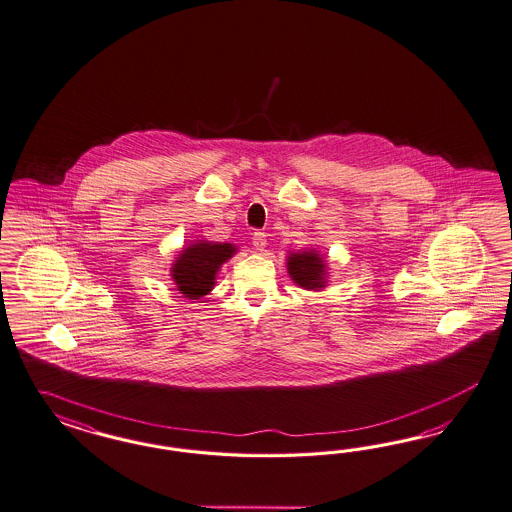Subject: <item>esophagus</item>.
Listing matches in <instances>:
<instances>
[{
	"mask_svg": "<svg viewBox=\"0 0 512 512\" xmlns=\"http://www.w3.org/2000/svg\"><path fill=\"white\" fill-rule=\"evenodd\" d=\"M251 242H253V246H255V249L263 251V249L266 248V234L261 233V231L253 233V238H251Z\"/></svg>",
	"mask_w": 512,
	"mask_h": 512,
	"instance_id": "1",
	"label": "esophagus"
}]
</instances>
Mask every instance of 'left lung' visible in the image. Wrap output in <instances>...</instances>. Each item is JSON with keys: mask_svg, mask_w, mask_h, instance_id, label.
<instances>
[{"mask_svg": "<svg viewBox=\"0 0 512 512\" xmlns=\"http://www.w3.org/2000/svg\"><path fill=\"white\" fill-rule=\"evenodd\" d=\"M289 276L296 285L304 289H319L325 287V263L315 251L293 253L289 257Z\"/></svg>", "mask_w": 512, "mask_h": 512, "instance_id": "1", "label": "left lung"}]
</instances>
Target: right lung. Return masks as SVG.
Returning a JSON list of instances; mask_svg holds the SVG:
<instances>
[{"instance_id": "obj_1", "label": "right lung", "mask_w": 512, "mask_h": 512, "mask_svg": "<svg viewBox=\"0 0 512 512\" xmlns=\"http://www.w3.org/2000/svg\"><path fill=\"white\" fill-rule=\"evenodd\" d=\"M234 251L236 249L231 244H191L180 253L178 261L172 264V279L176 281L178 291L193 300L208 295L214 287L219 266L233 257Z\"/></svg>"}]
</instances>
